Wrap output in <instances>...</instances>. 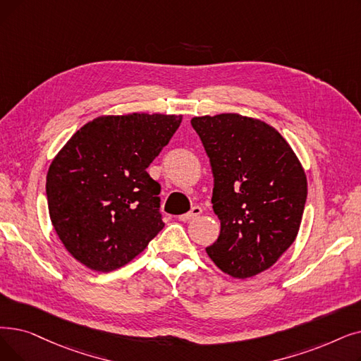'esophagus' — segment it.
<instances>
[{
    "label": "esophagus",
    "instance_id": "esophagus-1",
    "mask_svg": "<svg viewBox=\"0 0 361 361\" xmlns=\"http://www.w3.org/2000/svg\"><path fill=\"white\" fill-rule=\"evenodd\" d=\"M200 214H202V208H200V207H193L189 212L180 215L178 218L181 219V221H189V219H192V218H195V216H199Z\"/></svg>",
    "mask_w": 361,
    "mask_h": 361
}]
</instances>
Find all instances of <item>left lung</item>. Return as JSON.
<instances>
[{"instance_id":"8db88e82","label":"left lung","mask_w":361,"mask_h":361,"mask_svg":"<svg viewBox=\"0 0 361 361\" xmlns=\"http://www.w3.org/2000/svg\"><path fill=\"white\" fill-rule=\"evenodd\" d=\"M214 176L212 208L221 221L207 247L219 270L252 277L293 243L307 200V177L273 127L238 114L192 119Z\"/></svg>"}]
</instances>
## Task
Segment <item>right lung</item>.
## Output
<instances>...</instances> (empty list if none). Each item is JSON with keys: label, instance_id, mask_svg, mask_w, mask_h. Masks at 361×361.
Masks as SVG:
<instances>
[{"label": "right lung", "instance_id": "add662e5", "mask_svg": "<svg viewBox=\"0 0 361 361\" xmlns=\"http://www.w3.org/2000/svg\"><path fill=\"white\" fill-rule=\"evenodd\" d=\"M181 115L100 116L76 131L47 174L53 227L69 254L107 273L130 262L164 228L161 184L146 171Z\"/></svg>", "mask_w": 361, "mask_h": 361}]
</instances>
